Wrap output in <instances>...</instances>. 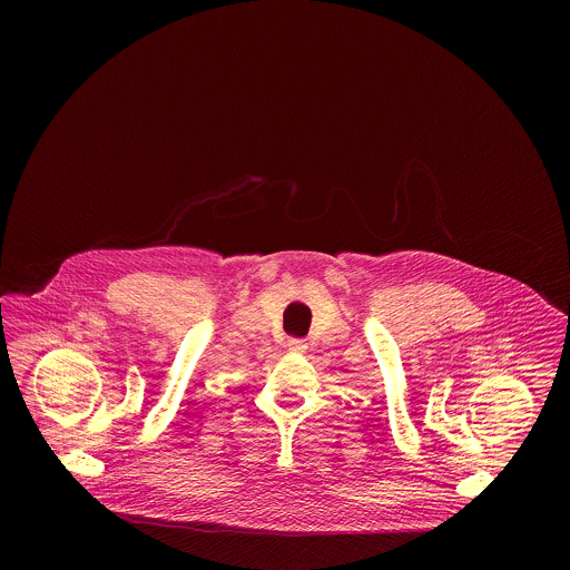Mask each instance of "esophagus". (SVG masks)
Segmentation results:
<instances>
[{"instance_id": "obj_1", "label": "esophagus", "mask_w": 570, "mask_h": 570, "mask_svg": "<svg viewBox=\"0 0 570 570\" xmlns=\"http://www.w3.org/2000/svg\"><path fill=\"white\" fill-rule=\"evenodd\" d=\"M286 346H288V351H291V353H295V354L307 353V344H305V342H303V340H297V337H293V340H288V344H286Z\"/></svg>"}]
</instances>
